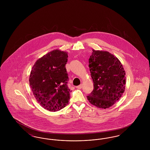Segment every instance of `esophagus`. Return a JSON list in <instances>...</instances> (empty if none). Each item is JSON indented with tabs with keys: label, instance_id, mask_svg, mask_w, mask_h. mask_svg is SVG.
<instances>
[{
	"label": "esophagus",
	"instance_id": "34e87169",
	"mask_svg": "<svg viewBox=\"0 0 150 150\" xmlns=\"http://www.w3.org/2000/svg\"><path fill=\"white\" fill-rule=\"evenodd\" d=\"M82 87H83V85H82V84H80V86H76V88L80 89L82 88Z\"/></svg>",
	"mask_w": 150,
	"mask_h": 150
}]
</instances>
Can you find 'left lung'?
<instances>
[{
  "label": "left lung",
  "instance_id": "left-lung-1",
  "mask_svg": "<svg viewBox=\"0 0 150 150\" xmlns=\"http://www.w3.org/2000/svg\"><path fill=\"white\" fill-rule=\"evenodd\" d=\"M92 50L89 67L94 89L87 99L94 106L105 109L122 97L125 89V71L114 54L107 51Z\"/></svg>",
  "mask_w": 150,
  "mask_h": 150
}]
</instances>
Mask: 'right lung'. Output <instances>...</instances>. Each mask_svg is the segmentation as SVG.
I'll return each instance as SVG.
<instances>
[{
    "label": "right lung",
    "mask_w": 150,
    "mask_h": 150,
    "mask_svg": "<svg viewBox=\"0 0 150 150\" xmlns=\"http://www.w3.org/2000/svg\"><path fill=\"white\" fill-rule=\"evenodd\" d=\"M67 52L55 50L38 59L30 72L29 83L38 102L50 111L68 105L70 98L65 67Z\"/></svg>",
    "instance_id": "add662e5"
}]
</instances>
